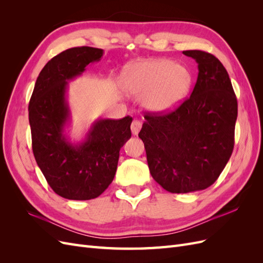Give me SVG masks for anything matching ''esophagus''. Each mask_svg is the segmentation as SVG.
Wrapping results in <instances>:
<instances>
[{"label":"esophagus","instance_id":"esophagus-1","mask_svg":"<svg viewBox=\"0 0 263 263\" xmlns=\"http://www.w3.org/2000/svg\"><path fill=\"white\" fill-rule=\"evenodd\" d=\"M140 128H141V123L139 121H137V119H134L132 123V126H130L133 135H137L139 133Z\"/></svg>","mask_w":263,"mask_h":263}]
</instances>
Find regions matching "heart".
<instances>
[{
    "label": "heart",
    "instance_id": "obj_1",
    "mask_svg": "<svg viewBox=\"0 0 263 263\" xmlns=\"http://www.w3.org/2000/svg\"><path fill=\"white\" fill-rule=\"evenodd\" d=\"M123 91L141 97V105L150 113H168L184 100L192 84V73L181 63L153 58L126 66L119 76Z\"/></svg>",
    "mask_w": 263,
    "mask_h": 263
}]
</instances>
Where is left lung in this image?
Masks as SVG:
<instances>
[{
  "label": "left lung",
  "mask_w": 263,
  "mask_h": 263,
  "mask_svg": "<svg viewBox=\"0 0 263 263\" xmlns=\"http://www.w3.org/2000/svg\"><path fill=\"white\" fill-rule=\"evenodd\" d=\"M198 74L191 97L174 112L146 115L138 134L151 176L171 193L208 189L234 149L237 99L225 67L213 54L186 50Z\"/></svg>",
  "instance_id": "8db88e82"
}]
</instances>
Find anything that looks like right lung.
I'll return each instance as SVG.
<instances>
[{
  "label": "right lung",
  "instance_id": "obj_1",
  "mask_svg": "<svg viewBox=\"0 0 263 263\" xmlns=\"http://www.w3.org/2000/svg\"><path fill=\"white\" fill-rule=\"evenodd\" d=\"M104 50L76 47L53 57L39 73L29 101L28 117L36 162L61 197L85 201L101 195L112 183L119 150L132 137L133 118H98L84 137L72 141L68 103L69 82L99 62Z\"/></svg>",
  "mask_w": 263,
  "mask_h": 263
}]
</instances>
